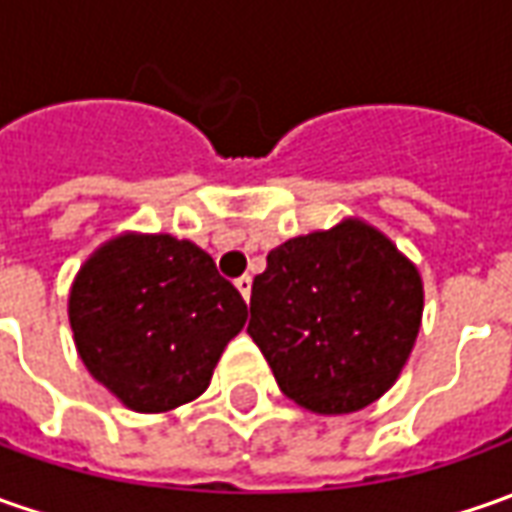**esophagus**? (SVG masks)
I'll use <instances>...</instances> for the list:
<instances>
[{
    "label": "esophagus",
    "mask_w": 512,
    "mask_h": 512,
    "mask_svg": "<svg viewBox=\"0 0 512 512\" xmlns=\"http://www.w3.org/2000/svg\"><path fill=\"white\" fill-rule=\"evenodd\" d=\"M235 286H238V291L243 294V300L249 303V297H252V277H249V274H243V277L235 280Z\"/></svg>",
    "instance_id": "esophagus-1"
}]
</instances>
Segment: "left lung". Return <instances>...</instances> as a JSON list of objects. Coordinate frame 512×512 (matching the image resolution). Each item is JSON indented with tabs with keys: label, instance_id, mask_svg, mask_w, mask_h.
I'll list each match as a JSON object with an SVG mask.
<instances>
[{
	"label": "left lung",
	"instance_id": "obj_1",
	"mask_svg": "<svg viewBox=\"0 0 512 512\" xmlns=\"http://www.w3.org/2000/svg\"><path fill=\"white\" fill-rule=\"evenodd\" d=\"M422 277L379 229L345 218L266 257L249 337L280 391L311 414H354L394 382L422 323Z\"/></svg>",
	"mask_w": 512,
	"mask_h": 512
}]
</instances>
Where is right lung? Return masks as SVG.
Returning <instances> with one entry per match:
<instances>
[{
  "mask_svg": "<svg viewBox=\"0 0 512 512\" xmlns=\"http://www.w3.org/2000/svg\"><path fill=\"white\" fill-rule=\"evenodd\" d=\"M67 314L87 371L138 414L201 397L249 317L240 291L201 246L135 232L87 257Z\"/></svg>",
  "mask_w": 512,
  "mask_h": 512,
  "instance_id": "obj_1",
  "label": "right lung"
}]
</instances>
